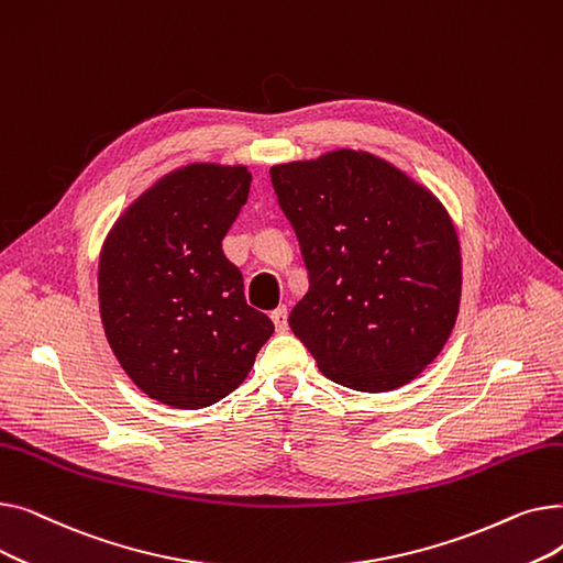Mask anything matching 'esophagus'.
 I'll list each match as a JSON object with an SVG mask.
<instances>
[{
  "label": "esophagus",
  "mask_w": 563,
  "mask_h": 563,
  "mask_svg": "<svg viewBox=\"0 0 563 563\" xmlns=\"http://www.w3.org/2000/svg\"><path fill=\"white\" fill-rule=\"evenodd\" d=\"M272 319L276 323V331L278 333H285L287 331V306H278L274 312H272Z\"/></svg>",
  "instance_id": "esophagus-1"
}]
</instances>
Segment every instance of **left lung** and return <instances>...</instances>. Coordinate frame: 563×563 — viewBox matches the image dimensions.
Returning <instances> with one entry per match:
<instances>
[{"instance_id": "obj_1", "label": "left lung", "mask_w": 563, "mask_h": 563, "mask_svg": "<svg viewBox=\"0 0 563 563\" xmlns=\"http://www.w3.org/2000/svg\"><path fill=\"white\" fill-rule=\"evenodd\" d=\"M269 175L310 283L289 329L344 388L406 386L445 346L459 314L461 249L445 207L356 151Z\"/></svg>"}]
</instances>
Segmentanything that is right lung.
Listing matches in <instances>:
<instances>
[{
    "mask_svg": "<svg viewBox=\"0 0 563 563\" xmlns=\"http://www.w3.org/2000/svg\"><path fill=\"white\" fill-rule=\"evenodd\" d=\"M249 189L244 166H185L147 189L104 242L107 340L136 386L166 406L196 410L230 395L274 333L221 246Z\"/></svg>",
    "mask_w": 563,
    "mask_h": 563,
    "instance_id": "obj_1",
    "label": "right lung"
}]
</instances>
